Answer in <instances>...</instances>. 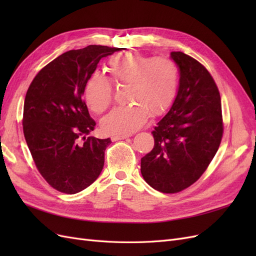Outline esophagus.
Returning a JSON list of instances; mask_svg holds the SVG:
<instances>
[{
  "instance_id": "1",
  "label": "esophagus",
  "mask_w": 256,
  "mask_h": 256,
  "mask_svg": "<svg viewBox=\"0 0 256 256\" xmlns=\"http://www.w3.org/2000/svg\"><path fill=\"white\" fill-rule=\"evenodd\" d=\"M129 138V136H111V140L113 142H115L118 140H125V138Z\"/></svg>"
}]
</instances>
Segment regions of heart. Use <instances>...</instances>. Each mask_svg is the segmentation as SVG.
<instances>
[{
    "mask_svg": "<svg viewBox=\"0 0 256 256\" xmlns=\"http://www.w3.org/2000/svg\"><path fill=\"white\" fill-rule=\"evenodd\" d=\"M110 80L99 74H92L84 86V99L90 110L104 113L113 102V84L128 85L127 106L115 108L102 120L109 134L126 136L140 129L150 114H166L175 102L180 88V72L175 62L166 56L150 58L126 52L108 60Z\"/></svg>",
    "mask_w": 256,
    "mask_h": 256,
    "instance_id": "1",
    "label": "heart"
}]
</instances>
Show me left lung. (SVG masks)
Instances as JSON below:
<instances>
[{"instance_id":"1","label":"left lung","mask_w":256,"mask_h":256,"mask_svg":"<svg viewBox=\"0 0 256 256\" xmlns=\"http://www.w3.org/2000/svg\"><path fill=\"white\" fill-rule=\"evenodd\" d=\"M180 67V88L168 114L152 131L154 148L141 159L150 187L177 193L203 175L223 136L221 98L207 69L180 51L171 53Z\"/></svg>"}]
</instances>
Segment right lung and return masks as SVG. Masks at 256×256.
<instances>
[{
	"label": "right lung",
	"mask_w": 256,
	"mask_h": 256,
	"mask_svg": "<svg viewBox=\"0 0 256 256\" xmlns=\"http://www.w3.org/2000/svg\"><path fill=\"white\" fill-rule=\"evenodd\" d=\"M120 48L90 44L42 68L23 106V134L38 172L53 189L74 194L94 182L111 138L88 136L96 122L82 98L99 60Z\"/></svg>",
	"instance_id": "1"
}]
</instances>
